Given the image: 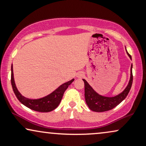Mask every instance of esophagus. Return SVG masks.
<instances>
[{"label":"esophagus","mask_w":146,"mask_h":146,"mask_svg":"<svg viewBox=\"0 0 146 146\" xmlns=\"http://www.w3.org/2000/svg\"><path fill=\"white\" fill-rule=\"evenodd\" d=\"M84 73H81V72H80V73H78V74H77V78H82L84 77Z\"/></svg>","instance_id":"1"}]
</instances>
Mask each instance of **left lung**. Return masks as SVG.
<instances>
[{
	"mask_svg": "<svg viewBox=\"0 0 146 146\" xmlns=\"http://www.w3.org/2000/svg\"><path fill=\"white\" fill-rule=\"evenodd\" d=\"M126 49V48H125ZM127 54L132 60V57L126 51ZM132 64L130 68V78L129 80L128 84L127 85L126 88H125L121 93L114 97H106L98 94L95 90L90 86L84 79L83 81L84 82V96L86 100V104L88 105V108L90 110L95 112H104L108 111L116 107L117 105L119 104L121 102L125 100L126 96L128 95L132 84Z\"/></svg>",
	"mask_w": 146,
	"mask_h": 146,
	"instance_id": "8db88e82",
	"label": "left lung"
}]
</instances>
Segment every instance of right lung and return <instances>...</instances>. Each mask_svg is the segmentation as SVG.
Returning <instances> with one entry per match:
<instances>
[{
  "label": "right lung",
  "instance_id": "1",
  "mask_svg": "<svg viewBox=\"0 0 146 146\" xmlns=\"http://www.w3.org/2000/svg\"><path fill=\"white\" fill-rule=\"evenodd\" d=\"M11 86H12L13 90H14L18 100L27 108L35 110V111L41 112V113H48V112L52 111V110L56 109L61 102L64 91L67 89L68 86L74 81V79H72L71 80L67 82L62 84L58 88H56L54 91H53L49 95H46L44 98L39 99H29L23 96L17 89L14 78L12 64H11Z\"/></svg>",
  "mask_w": 146,
  "mask_h": 146
}]
</instances>
